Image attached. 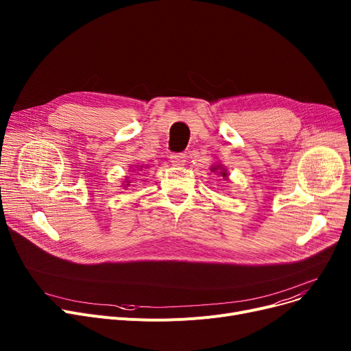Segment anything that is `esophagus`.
Listing matches in <instances>:
<instances>
[{"label": "esophagus", "instance_id": "esophagus-1", "mask_svg": "<svg viewBox=\"0 0 351 351\" xmlns=\"http://www.w3.org/2000/svg\"><path fill=\"white\" fill-rule=\"evenodd\" d=\"M185 162H186L185 154H173V155H171V163L173 166H182V165H185Z\"/></svg>", "mask_w": 351, "mask_h": 351}]
</instances>
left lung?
Wrapping results in <instances>:
<instances>
[{
    "label": "left lung",
    "instance_id": "left-lung-1",
    "mask_svg": "<svg viewBox=\"0 0 351 351\" xmlns=\"http://www.w3.org/2000/svg\"><path fill=\"white\" fill-rule=\"evenodd\" d=\"M210 171H212V172H215V173H217V175H220V176H222L223 179H228V171H226L225 166H222L220 163L213 165L212 168H210Z\"/></svg>",
    "mask_w": 351,
    "mask_h": 351
}]
</instances>
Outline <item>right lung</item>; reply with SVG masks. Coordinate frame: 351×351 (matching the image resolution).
<instances>
[{
	"mask_svg": "<svg viewBox=\"0 0 351 351\" xmlns=\"http://www.w3.org/2000/svg\"><path fill=\"white\" fill-rule=\"evenodd\" d=\"M136 168H139V169H134V172H135V171H142V168H145V169H146V166H141V165H138ZM129 183H131V182H129V179H128V176H126V179H125V182H123V188H128V186H129Z\"/></svg>",
	"mask_w": 351,
	"mask_h": 351,
	"instance_id": "1",
	"label": "right lung"
}]
</instances>
